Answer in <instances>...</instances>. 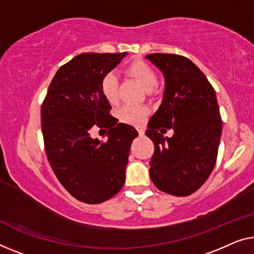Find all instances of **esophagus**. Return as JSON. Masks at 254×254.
I'll return each instance as SVG.
<instances>
[{
    "label": "esophagus",
    "instance_id": "1",
    "mask_svg": "<svg viewBox=\"0 0 254 254\" xmlns=\"http://www.w3.org/2000/svg\"><path fill=\"white\" fill-rule=\"evenodd\" d=\"M137 130H138L139 135H143V134H145V128H143V127H137Z\"/></svg>",
    "mask_w": 254,
    "mask_h": 254
}]
</instances>
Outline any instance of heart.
Wrapping results in <instances>:
<instances>
[{
	"instance_id": "1",
	"label": "heart",
	"mask_w": 254,
	"mask_h": 254,
	"mask_svg": "<svg viewBox=\"0 0 254 254\" xmlns=\"http://www.w3.org/2000/svg\"><path fill=\"white\" fill-rule=\"evenodd\" d=\"M127 71L142 85V88L149 91L157 84V75L148 64L143 62H134L127 67ZM100 89L104 97L109 104H116L119 99L117 89H119V79L115 73L109 71L101 78ZM149 113L147 106L126 105L117 111V117L122 123L140 126L146 120Z\"/></svg>"
}]
</instances>
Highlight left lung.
<instances>
[{
    "mask_svg": "<svg viewBox=\"0 0 254 254\" xmlns=\"http://www.w3.org/2000/svg\"><path fill=\"white\" fill-rule=\"evenodd\" d=\"M146 58L165 78L163 101L146 131L155 146L150 179L166 194L188 196L205 183L217 162L222 131L217 97L205 75L186 57L151 54ZM170 128L175 133L164 137Z\"/></svg>",
    "mask_w": 254,
    "mask_h": 254,
    "instance_id": "1",
    "label": "left lung"
}]
</instances>
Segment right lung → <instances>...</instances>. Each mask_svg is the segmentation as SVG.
<instances>
[{
    "label": "right lung",
    "instance_id": "1",
    "mask_svg": "<svg viewBox=\"0 0 254 254\" xmlns=\"http://www.w3.org/2000/svg\"><path fill=\"white\" fill-rule=\"evenodd\" d=\"M127 52L81 54L63 65L49 86L41 123L45 154L60 184L81 202L98 204L116 195L126 181L131 143L138 132L117 123L100 89L101 78ZM107 131L105 142L92 128Z\"/></svg>",
    "mask_w": 254,
    "mask_h": 254
}]
</instances>
